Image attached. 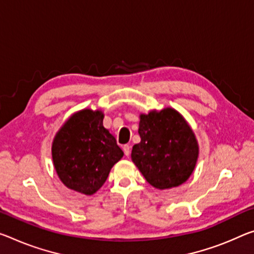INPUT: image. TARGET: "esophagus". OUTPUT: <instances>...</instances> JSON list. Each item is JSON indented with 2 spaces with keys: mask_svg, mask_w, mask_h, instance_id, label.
<instances>
[{
  "mask_svg": "<svg viewBox=\"0 0 254 254\" xmlns=\"http://www.w3.org/2000/svg\"><path fill=\"white\" fill-rule=\"evenodd\" d=\"M123 151L126 156H130V152H131V146H128V144H124L123 146Z\"/></svg>",
  "mask_w": 254,
  "mask_h": 254,
  "instance_id": "1",
  "label": "esophagus"
}]
</instances>
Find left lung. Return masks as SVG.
<instances>
[{
    "label": "left lung",
    "mask_w": 254,
    "mask_h": 254,
    "mask_svg": "<svg viewBox=\"0 0 254 254\" xmlns=\"http://www.w3.org/2000/svg\"><path fill=\"white\" fill-rule=\"evenodd\" d=\"M141 141L131 158L147 182L159 190L179 187L190 178L199 156L195 135L187 121L171 107L140 115Z\"/></svg>",
    "instance_id": "left-lung-1"
}]
</instances>
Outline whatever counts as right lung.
I'll list each match as a JSON object with an SVG mask.
<instances>
[{"instance_id": "1", "label": "right lung", "mask_w": 254, "mask_h": 254, "mask_svg": "<svg viewBox=\"0 0 254 254\" xmlns=\"http://www.w3.org/2000/svg\"><path fill=\"white\" fill-rule=\"evenodd\" d=\"M100 111L74 113L60 128L52 144V157L60 180L71 190L91 195L123 157L114 136L103 126Z\"/></svg>"}]
</instances>
